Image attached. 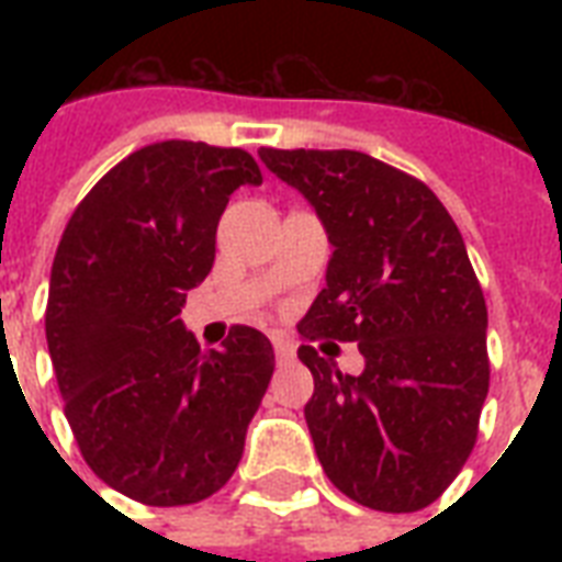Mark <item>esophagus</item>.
Returning <instances> with one entry per match:
<instances>
[{
    "mask_svg": "<svg viewBox=\"0 0 562 562\" xmlns=\"http://www.w3.org/2000/svg\"><path fill=\"white\" fill-rule=\"evenodd\" d=\"M273 352H277V361L285 364V361L294 359V344L285 335H273Z\"/></svg>",
    "mask_w": 562,
    "mask_h": 562,
    "instance_id": "1",
    "label": "esophagus"
}]
</instances>
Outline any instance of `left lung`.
Returning <instances> with one entry per match:
<instances>
[{"label": "left lung", "instance_id": "left-lung-1", "mask_svg": "<svg viewBox=\"0 0 562 562\" xmlns=\"http://www.w3.org/2000/svg\"><path fill=\"white\" fill-rule=\"evenodd\" d=\"M262 162L324 221L333 259L300 321L306 341H359L341 373L303 344L315 375L306 423L344 496L384 514L440 498L470 458L487 400V303L461 229L437 194L361 151H280Z\"/></svg>", "mask_w": 562, "mask_h": 562}]
</instances>
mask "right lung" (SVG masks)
I'll return each instance as SVG.
<instances>
[{
    "instance_id": "add662e5",
    "label": "right lung",
    "mask_w": 562,
    "mask_h": 562,
    "mask_svg": "<svg viewBox=\"0 0 562 562\" xmlns=\"http://www.w3.org/2000/svg\"><path fill=\"white\" fill-rule=\"evenodd\" d=\"M259 187L241 148L145 145L75 206L48 280L46 341L83 461L143 505L210 498L236 472L273 347L233 326L201 352L180 321L215 262L229 194Z\"/></svg>"
}]
</instances>
